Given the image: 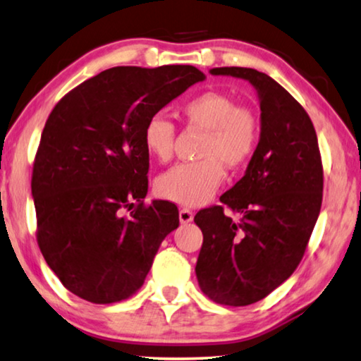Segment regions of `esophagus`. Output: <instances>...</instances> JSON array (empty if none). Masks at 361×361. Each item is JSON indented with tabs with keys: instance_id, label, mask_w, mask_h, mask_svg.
I'll return each mask as SVG.
<instances>
[{
	"instance_id": "obj_1",
	"label": "esophagus",
	"mask_w": 361,
	"mask_h": 361,
	"mask_svg": "<svg viewBox=\"0 0 361 361\" xmlns=\"http://www.w3.org/2000/svg\"><path fill=\"white\" fill-rule=\"evenodd\" d=\"M192 217H195V214L190 209H180V222L181 224H190Z\"/></svg>"
}]
</instances>
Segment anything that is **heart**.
<instances>
[{
    "instance_id": "b5f03b06",
    "label": "heart",
    "mask_w": 361,
    "mask_h": 361,
    "mask_svg": "<svg viewBox=\"0 0 361 361\" xmlns=\"http://www.w3.org/2000/svg\"><path fill=\"white\" fill-rule=\"evenodd\" d=\"M181 115L190 126L207 131L201 162L180 164L157 180L160 196L183 206H201L224 181L225 169L245 166L256 154L261 137L259 116L241 106L232 95L209 90L186 100ZM144 146L159 162H169L175 149V126L164 115H154L144 126Z\"/></svg>"
}]
</instances>
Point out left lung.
<instances>
[{
	"label": "left lung",
	"instance_id": "1",
	"mask_svg": "<svg viewBox=\"0 0 361 361\" xmlns=\"http://www.w3.org/2000/svg\"><path fill=\"white\" fill-rule=\"evenodd\" d=\"M214 76L248 80L261 109V137L245 176L199 211L196 277L215 303L246 306L292 276L305 255L322 202V164L308 113L271 76L251 68H214Z\"/></svg>",
	"mask_w": 361,
	"mask_h": 361
}]
</instances>
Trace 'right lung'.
<instances>
[{
  "label": "right lung",
  "mask_w": 361,
  "mask_h": 361,
  "mask_svg": "<svg viewBox=\"0 0 361 361\" xmlns=\"http://www.w3.org/2000/svg\"><path fill=\"white\" fill-rule=\"evenodd\" d=\"M204 79L188 64L110 68L64 95L48 116L32 173L37 241L79 298L106 305L136 293L160 243L178 227L175 204H144L142 134L149 118Z\"/></svg>",
  "instance_id": "add662e5"
}]
</instances>
